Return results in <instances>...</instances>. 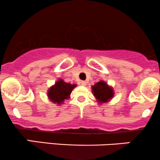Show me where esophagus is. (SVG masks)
Listing matches in <instances>:
<instances>
[{"instance_id": "obj_1", "label": "esophagus", "mask_w": 160, "mask_h": 160, "mask_svg": "<svg viewBox=\"0 0 160 160\" xmlns=\"http://www.w3.org/2000/svg\"><path fill=\"white\" fill-rule=\"evenodd\" d=\"M80 84H81L82 86H86V81H83V80H82V81L80 82Z\"/></svg>"}]
</instances>
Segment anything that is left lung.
Returning <instances> with one entry per match:
<instances>
[{
    "label": "left lung",
    "mask_w": 160,
    "mask_h": 160,
    "mask_svg": "<svg viewBox=\"0 0 160 160\" xmlns=\"http://www.w3.org/2000/svg\"><path fill=\"white\" fill-rule=\"evenodd\" d=\"M92 92L94 96L98 99V102H108L113 96V89L107 85L106 82L100 81L92 86Z\"/></svg>",
    "instance_id": "8db88e82"
}]
</instances>
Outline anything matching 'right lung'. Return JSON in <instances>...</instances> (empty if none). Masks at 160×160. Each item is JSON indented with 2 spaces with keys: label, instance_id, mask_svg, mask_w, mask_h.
I'll list each match as a JSON object with an SVG mask.
<instances>
[{
  "label": "right lung",
  "instance_id": "add662e5",
  "mask_svg": "<svg viewBox=\"0 0 160 160\" xmlns=\"http://www.w3.org/2000/svg\"><path fill=\"white\" fill-rule=\"evenodd\" d=\"M76 86L75 84L65 82L62 80H58L54 86L48 91V97L53 103L61 104L64 100L68 98L72 89Z\"/></svg>",
  "mask_w": 160,
  "mask_h": 160
}]
</instances>
